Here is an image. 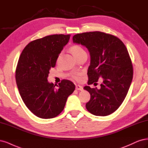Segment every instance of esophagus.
I'll return each instance as SVG.
<instances>
[{
  "label": "esophagus",
  "mask_w": 148,
  "mask_h": 148,
  "mask_svg": "<svg viewBox=\"0 0 148 148\" xmlns=\"http://www.w3.org/2000/svg\"><path fill=\"white\" fill-rule=\"evenodd\" d=\"M75 89L77 90H80V91H82V90H83V87L80 85H76Z\"/></svg>",
  "instance_id": "1"
}]
</instances>
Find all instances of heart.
I'll use <instances>...</instances> for the list:
<instances>
[{
    "instance_id": "b5f03b06",
    "label": "heart",
    "mask_w": 148,
    "mask_h": 148,
    "mask_svg": "<svg viewBox=\"0 0 148 148\" xmlns=\"http://www.w3.org/2000/svg\"><path fill=\"white\" fill-rule=\"evenodd\" d=\"M70 51L72 53V54L75 58H77V57H79L80 55L85 53V50L79 45H74L71 47L70 48ZM74 78L78 79L79 77L77 75H75Z\"/></svg>"
}]
</instances>
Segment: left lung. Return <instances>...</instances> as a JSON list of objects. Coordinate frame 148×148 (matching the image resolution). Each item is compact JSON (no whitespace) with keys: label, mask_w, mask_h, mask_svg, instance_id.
<instances>
[{"label":"left lung","mask_w":148,"mask_h":148,"mask_svg":"<svg viewBox=\"0 0 148 148\" xmlns=\"http://www.w3.org/2000/svg\"><path fill=\"white\" fill-rule=\"evenodd\" d=\"M73 40L90 52L88 84L103 79L100 89L84 87L90 94L86 108L95 116H108L121 105L132 81L133 66L126 47L117 37L99 31L75 34Z\"/></svg>","instance_id":"1"}]
</instances>
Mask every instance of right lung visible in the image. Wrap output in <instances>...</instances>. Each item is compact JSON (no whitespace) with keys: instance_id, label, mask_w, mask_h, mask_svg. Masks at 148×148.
I'll list each match as a JSON object with an SVG mask.
<instances>
[{"instance_id":"obj_1","label":"right lung","mask_w":148,"mask_h":148,"mask_svg":"<svg viewBox=\"0 0 148 148\" xmlns=\"http://www.w3.org/2000/svg\"><path fill=\"white\" fill-rule=\"evenodd\" d=\"M71 35L45 36L28 44L18 60L15 78L19 92L26 107L38 117L51 119L63 111L74 84L63 80L58 85L47 80Z\"/></svg>"}]
</instances>
